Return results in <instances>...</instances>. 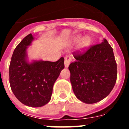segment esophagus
<instances>
[{"mask_svg":"<svg viewBox=\"0 0 129 129\" xmlns=\"http://www.w3.org/2000/svg\"><path fill=\"white\" fill-rule=\"evenodd\" d=\"M72 58L70 55H67V56L64 57V67L66 68H68L69 64H70V62H71Z\"/></svg>","mask_w":129,"mask_h":129,"instance_id":"esophagus-1","label":"esophagus"}]
</instances>
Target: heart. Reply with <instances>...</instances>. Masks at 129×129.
Masks as SVG:
<instances>
[{
    "label": "heart",
    "instance_id": "1",
    "mask_svg": "<svg viewBox=\"0 0 129 129\" xmlns=\"http://www.w3.org/2000/svg\"><path fill=\"white\" fill-rule=\"evenodd\" d=\"M79 42L78 47L79 50L85 51L87 50V48H88L90 46L92 40L89 37H85L83 38V36L81 35H77L68 40V44L71 45V44H76Z\"/></svg>",
    "mask_w": 129,
    "mask_h": 129
}]
</instances>
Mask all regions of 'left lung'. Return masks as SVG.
<instances>
[{"mask_svg":"<svg viewBox=\"0 0 129 129\" xmlns=\"http://www.w3.org/2000/svg\"><path fill=\"white\" fill-rule=\"evenodd\" d=\"M76 61L68 67L70 83L79 100L87 104L99 102L113 89L117 78V64L113 50L103 39L101 44L83 54H75Z\"/></svg>","mask_w":129,"mask_h":129,"instance_id":"obj_1","label":"left lung"}]
</instances>
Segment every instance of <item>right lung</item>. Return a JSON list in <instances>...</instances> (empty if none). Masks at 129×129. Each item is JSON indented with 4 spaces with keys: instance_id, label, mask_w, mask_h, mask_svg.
<instances>
[{
    "instance_id": "obj_1",
    "label": "right lung",
    "mask_w": 129,
    "mask_h": 129,
    "mask_svg": "<svg viewBox=\"0 0 129 129\" xmlns=\"http://www.w3.org/2000/svg\"><path fill=\"white\" fill-rule=\"evenodd\" d=\"M34 39L32 34H29L15 49L9 68L10 84L15 96L22 104L41 107L50 101L53 85L64 68V59L29 61L27 50Z\"/></svg>"
}]
</instances>
